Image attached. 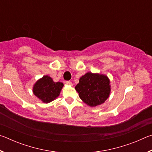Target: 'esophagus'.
I'll use <instances>...</instances> for the list:
<instances>
[{"label": "esophagus", "mask_w": 152, "mask_h": 152, "mask_svg": "<svg viewBox=\"0 0 152 152\" xmlns=\"http://www.w3.org/2000/svg\"><path fill=\"white\" fill-rule=\"evenodd\" d=\"M66 83L68 84V85H69V86H72V83L70 81H66Z\"/></svg>", "instance_id": "1"}]
</instances>
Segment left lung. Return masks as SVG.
Wrapping results in <instances>:
<instances>
[{"mask_svg":"<svg viewBox=\"0 0 152 152\" xmlns=\"http://www.w3.org/2000/svg\"><path fill=\"white\" fill-rule=\"evenodd\" d=\"M75 89L82 101L90 107H96L109 98L110 80L104 74L87 72L80 77Z\"/></svg>","mask_w":152,"mask_h":152,"instance_id":"1","label":"left lung"}]
</instances>
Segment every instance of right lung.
<instances>
[{
	"mask_svg": "<svg viewBox=\"0 0 152 152\" xmlns=\"http://www.w3.org/2000/svg\"><path fill=\"white\" fill-rule=\"evenodd\" d=\"M63 86L62 82H53L50 76L46 75L35 82L33 92L43 102L48 103L58 97Z\"/></svg>",
	"mask_w": 152,
	"mask_h": 152,
	"instance_id": "1",
	"label": "right lung"
}]
</instances>
